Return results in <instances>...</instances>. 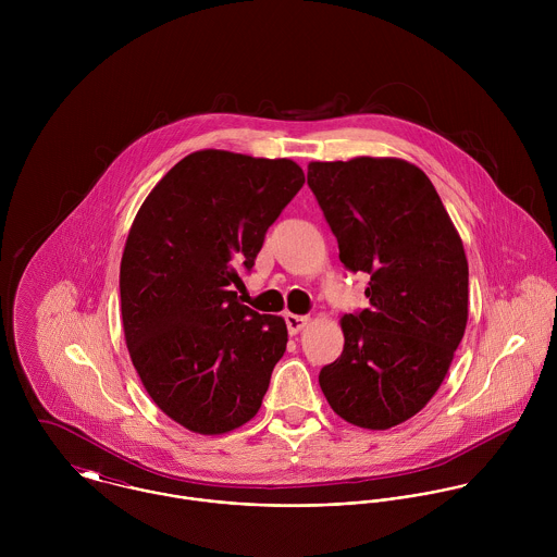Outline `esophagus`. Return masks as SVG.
I'll return each mask as SVG.
<instances>
[{"label":"esophagus","mask_w":557,"mask_h":557,"mask_svg":"<svg viewBox=\"0 0 557 557\" xmlns=\"http://www.w3.org/2000/svg\"><path fill=\"white\" fill-rule=\"evenodd\" d=\"M311 319L305 318V315H294V313H287L285 315V323H287V330L289 334H298L300 330H305L309 325Z\"/></svg>","instance_id":"1"}]
</instances>
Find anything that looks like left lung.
Here are the masks:
<instances>
[{"label":"left lung","instance_id":"1","mask_svg":"<svg viewBox=\"0 0 557 557\" xmlns=\"http://www.w3.org/2000/svg\"><path fill=\"white\" fill-rule=\"evenodd\" d=\"M309 186L369 309L341 319L343 354L319 371L330 407L391 429L442 386L468 323V259L435 186L398 159L311 162Z\"/></svg>","mask_w":557,"mask_h":557}]
</instances>
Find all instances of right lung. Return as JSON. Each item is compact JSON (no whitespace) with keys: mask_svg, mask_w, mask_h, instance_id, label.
Listing matches in <instances>:
<instances>
[{"mask_svg":"<svg viewBox=\"0 0 557 557\" xmlns=\"http://www.w3.org/2000/svg\"><path fill=\"white\" fill-rule=\"evenodd\" d=\"M302 184L294 160L201 150L137 212L120 265L124 336L148 395L188 431L227 433L261 407L287 325L234 287Z\"/></svg>","mask_w":557,"mask_h":557,"instance_id":"add662e5","label":"right lung"}]
</instances>
